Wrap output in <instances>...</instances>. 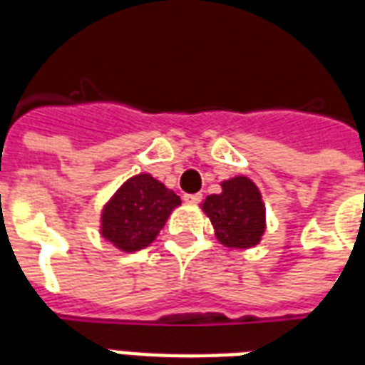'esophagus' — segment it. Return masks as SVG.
<instances>
[{"label": "esophagus", "mask_w": 365, "mask_h": 365, "mask_svg": "<svg viewBox=\"0 0 365 365\" xmlns=\"http://www.w3.org/2000/svg\"><path fill=\"white\" fill-rule=\"evenodd\" d=\"M186 203H192V205H196V203L202 202V194H185L182 197Z\"/></svg>", "instance_id": "esophagus-1"}]
</instances>
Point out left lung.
<instances>
[{"label":"left lung","mask_w":365,"mask_h":365,"mask_svg":"<svg viewBox=\"0 0 365 365\" xmlns=\"http://www.w3.org/2000/svg\"><path fill=\"white\" fill-rule=\"evenodd\" d=\"M221 188V194H211L202 203L203 213L215 228V236L225 247H255L267 228V209L261 190L244 175L222 180Z\"/></svg>","instance_id":"left-lung-1"}]
</instances>
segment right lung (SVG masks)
Returning <instances> with one entry per match:
<instances>
[{
    "mask_svg": "<svg viewBox=\"0 0 365 365\" xmlns=\"http://www.w3.org/2000/svg\"><path fill=\"white\" fill-rule=\"evenodd\" d=\"M180 197L150 173L127 179L104 203L101 236L123 253L144 250L156 240Z\"/></svg>",
    "mask_w": 365,
    "mask_h": 365,
    "instance_id": "obj_1",
    "label": "right lung"
}]
</instances>
